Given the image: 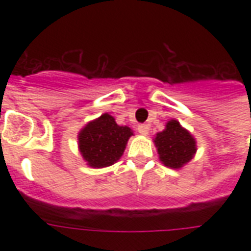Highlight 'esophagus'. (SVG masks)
I'll use <instances>...</instances> for the list:
<instances>
[{
    "label": "esophagus",
    "mask_w": 251,
    "mask_h": 251,
    "mask_svg": "<svg viewBox=\"0 0 251 251\" xmlns=\"http://www.w3.org/2000/svg\"><path fill=\"white\" fill-rule=\"evenodd\" d=\"M150 126L146 125V124H141V125H138V133L142 134V135H147L149 134Z\"/></svg>",
    "instance_id": "obj_1"
}]
</instances>
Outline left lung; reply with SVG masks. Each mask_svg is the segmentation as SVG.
I'll return each instance as SVG.
<instances>
[{
  "mask_svg": "<svg viewBox=\"0 0 251 251\" xmlns=\"http://www.w3.org/2000/svg\"><path fill=\"white\" fill-rule=\"evenodd\" d=\"M153 142L161 163L173 169H178L189 163L197 151L193 135L176 120L168 121L165 129L156 134Z\"/></svg>",
  "mask_w": 251,
  "mask_h": 251,
  "instance_id": "8db88e82",
  "label": "left lung"
}]
</instances>
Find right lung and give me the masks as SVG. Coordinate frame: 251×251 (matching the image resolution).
<instances>
[{"label":"right lung","instance_id":"obj_1","mask_svg":"<svg viewBox=\"0 0 251 251\" xmlns=\"http://www.w3.org/2000/svg\"><path fill=\"white\" fill-rule=\"evenodd\" d=\"M133 135L127 126H120L108 113L88 122L78 134V146L87 165L104 168L122 156L126 143Z\"/></svg>","mask_w":251,"mask_h":251}]
</instances>
